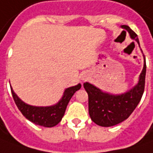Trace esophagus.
<instances>
[{
  "instance_id": "obj_1",
  "label": "esophagus",
  "mask_w": 153,
  "mask_h": 153,
  "mask_svg": "<svg viewBox=\"0 0 153 153\" xmlns=\"http://www.w3.org/2000/svg\"><path fill=\"white\" fill-rule=\"evenodd\" d=\"M83 80H84V79H83Z\"/></svg>"
}]
</instances>
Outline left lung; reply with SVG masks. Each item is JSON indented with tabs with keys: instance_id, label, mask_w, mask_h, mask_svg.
Wrapping results in <instances>:
<instances>
[{
	"instance_id": "8db88e82",
	"label": "left lung",
	"mask_w": 153,
	"mask_h": 153,
	"mask_svg": "<svg viewBox=\"0 0 153 153\" xmlns=\"http://www.w3.org/2000/svg\"><path fill=\"white\" fill-rule=\"evenodd\" d=\"M123 29L129 32L131 39L136 40L140 45L137 34L127 25H122ZM144 56V67L140 74L138 84L129 91L121 95H111L102 92L100 89L90 83H85L84 88L88 93L89 114L94 123L102 126L110 127L124 121L133 113L139 104L145 89L146 58Z\"/></svg>"
}]
</instances>
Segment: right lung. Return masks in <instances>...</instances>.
Here are the masks:
<instances>
[{"label": "right lung", "instance_id": "right-lung-1", "mask_svg": "<svg viewBox=\"0 0 153 153\" xmlns=\"http://www.w3.org/2000/svg\"><path fill=\"white\" fill-rule=\"evenodd\" d=\"M80 88L81 85L79 84L75 86L66 89L59 102L51 107H34L28 105L21 101V99L14 93L12 87L11 91L17 107L26 119L37 125L50 128L56 125L62 120L70 99Z\"/></svg>", "mask_w": 153, "mask_h": 153}]
</instances>
